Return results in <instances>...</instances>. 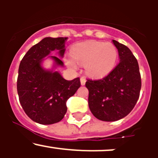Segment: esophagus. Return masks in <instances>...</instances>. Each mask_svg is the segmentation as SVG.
<instances>
[{"label": "esophagus", "mask_w": 158, "mask_h": 158, "mask_svg": "<svg viewBox=\"0 0 158 158\" xmlns=\"http://www.w3.org/2000/svg\"><path fill=\"white\" fill-rule=\"evenodd\" d=\"M80 82H81V84H82V85H84L85 84V82H86V79H85V77H81Z\"/></svg>", "instance_id": "esophagus-1"}]
</instances>
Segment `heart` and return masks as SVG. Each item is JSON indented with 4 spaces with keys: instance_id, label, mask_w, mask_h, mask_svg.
I'll list each match as a JSON object with an SVG mask.
<instances>
[{
    "instance_id": "b5f03b06",
    "label": "heart",
    "mask_w": 158,
    "mask_h": 158,
    "mask_svg": "<svg viewBox=\"0 0 158 158\" xmlns=\"http://www.w3.org/2000/svg\"><path fill=\"white\" fill-rule=\"evenodd\" d=\"M73 58L66 63L69 67H76V63L84 65L85 73L95 78H101L109 74L118 60L117 48L111 43L100 41H85L76 44L70 50Z\"/></svg>"
}]
</instances>
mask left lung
<instances>
[{"label":"left lung","instance_id":"left-lung-1","mask_svg":"<svg viewBox=\"0 0 158 158\" xmlns=\"http://www.w3.org/2000/svg\"><path fill=\"white\" fill-rule=\"evenodd\" d=\"M118 51L120 62L102 79H87L89 107L96 118L114 122L123 118L134 109L141 88L138 61L124 44L112 40Z\"/></svg>","mask_w":158,"mask_h":158}]
</instances>
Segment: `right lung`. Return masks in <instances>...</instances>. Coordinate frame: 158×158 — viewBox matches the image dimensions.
<instances>
[{
    "label": "right lung",
    "instance_id": "right-lung-1",
    "mask_svg": "<svg viewBox=\"0 0 158 158\" xmlns=\"http://www.w3.org/2000/svg\"><path fill=\"white\" fill-rule=\"evenodd\" d=\"M67 37H46L27 51L20 63L17 89L22 108L28 117L41 125L60 122L67 111L66 101L80 87V79L66 80L60 73L42 67L43 60L51 51L64 55ZM54 67L63 66L60 58L49 56Z\"/></svg>",
    "mask_w": 158,
    "mask_h": 158
}]
</instances>
